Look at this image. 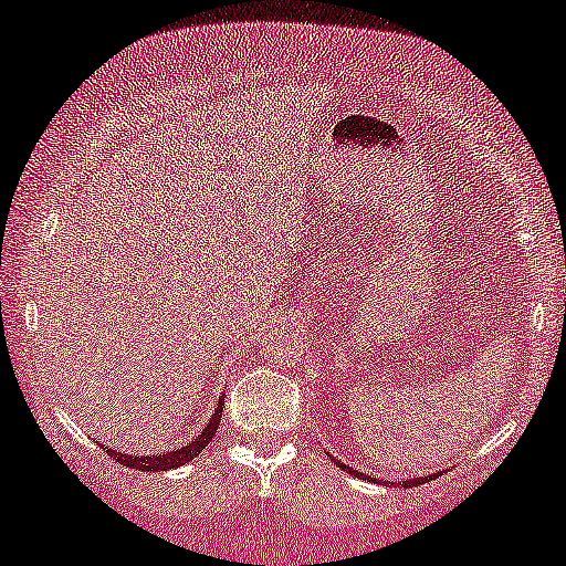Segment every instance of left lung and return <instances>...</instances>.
<instances>
[{
    "label": "left lung",
    "mask_w": 566,
    "mask_h": 566,
    "mask_svg": "<svg viewBox=\"0 0 566 566\" xmlns=\"http://www.w3.org/2000/svg\"><path fill=\"white\" fill-rule=\"evenodd\" d=\"M332 461H335L337 467L343 469V471H350L353 476H360V479H368V482H376V484H381V479H374V476H366V474H360V471H353L350 467H345V463H339L337 459H332ZM436 476H438V474H432V476H417V479H409V482H401V484H405V486H415V484H422L424 479H428V482H430V479H436ZM389 484H394V482H389Z\"/></svg>",
    "instance_id": "obj_1"
}]
</instances>
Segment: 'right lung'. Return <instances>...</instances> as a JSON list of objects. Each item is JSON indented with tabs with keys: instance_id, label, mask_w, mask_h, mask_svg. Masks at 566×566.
<instances>
[{
	"instance_id": "1",
	"label": "right lung",
	"mask_w": 566,
	"mask_h": 566,
	"mask_svg": "<svg viewBox=\"0 0 566 566\" xmlns=\"http://www.w3.org/2000/svg\"><path fill=\"white\" fill-rule=\"evenodd\" d=\"M221 409L223 405L219 401V407H216V412L211 420L203 430L198 432L196 438L190 440L188 446L177 448V451H169V453H157V455H134V453H120V451H107L113 455L115 461L123 463V467L128 469H138V471H167V469H177V467H185V463L196 459V455L203 451L208 446V440H213L216 430H219V420H221Z\"/></svg>"
}]
</instances>
